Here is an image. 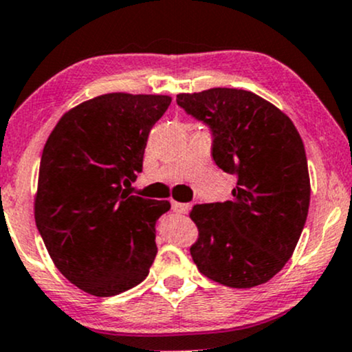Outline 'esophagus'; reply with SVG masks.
<instances>
[{
  "mask_svg": "<svg viewBox=\"0 0 352 352\" xmlns=\"http://www.w3.org/2000/svg\"><path fill=\"white\" fill-rule=\"evenodd\" d=\"M192 208V205L190 204H180V201H172V210L177 213H188V210Z\"/></svg>",
  "mask_w": 352,
  "mask_h": 352,
  "instance_id": "1",
  "label": "esophagus"
}]
</instances>
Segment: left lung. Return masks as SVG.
Returning a JSON list of instances; mask_svg holds the SVG:
<instances>
[{"instance_id":"8db88e82","label":"left lung","mask_w":352,"mask_h":352,"mask_svg":"<svg viewBox=\"0 0 352 352\" xmlns=\"http://www.w3.org/2000/svg\"><path fill=\"white\" fill-rule=\"evenodd\" d=\"M177 104L212 129V155L236 175L233 200L195 205L190 254L201 274L230 288L263 285L292 258L309 208L305 145L285 112L243 89L179 94Z\"/></svg>"}]
</instances>
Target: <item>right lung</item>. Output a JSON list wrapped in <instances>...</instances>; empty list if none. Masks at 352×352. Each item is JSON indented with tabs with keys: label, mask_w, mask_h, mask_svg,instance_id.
I'll use <instances>...</instances> for the list:
<instances>
[{
	"label": "right lung",
	"mask_w": 352,
	"mask_h": 352,
	"mask_svg": "<svg viewBox=\"0 0 352 352\" xmlns=\"http://www.w3.org/2000/svg\"><path fill=\"white\" fill-rule=\"evenodd\" d=\"M170 96L111 92L69 109L47 137L36 227L56 268L79 289L114 296L145 280L167 200L129 193Z\"/></svg>",
	"instance_id": "obj_1"
}]
</instances>
